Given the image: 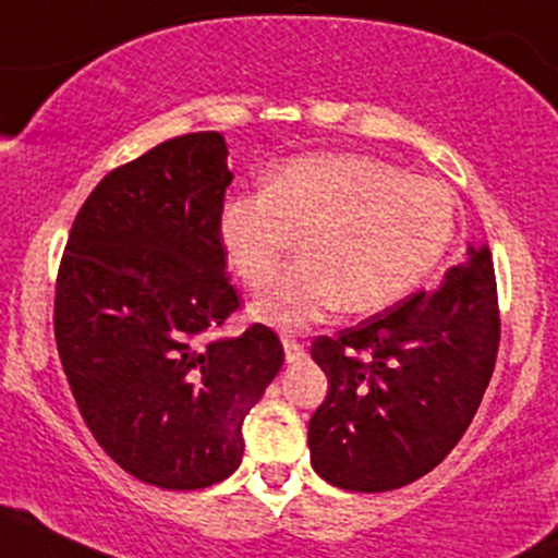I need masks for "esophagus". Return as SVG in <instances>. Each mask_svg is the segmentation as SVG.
<instances>
[{
	"label": "esophagus",
	"mask_w": 558,
	"mask_h": 558,
	"mask_svg": "<svg viewBox=\"0 0 558 558\" xmlns=\"http://www.w3.org/2000/svg\"><path fill=\"white\" fill-rule=\"evenodd\" d=\"M283 349H286V360H289V363H296V360L307 357V349L299 344V341L289 333L283 336Z\"/></svg>",
	"instance_id": "obj_1"
}]
</instances>
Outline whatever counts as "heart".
Returning a JSON list of instances; mask_svg holds the SVG:
<instances>
[{
    "label": "heart",
    "mask_w": 558,
    "mask_h": 558,
    "mask_svg": "<svg viewBox=\"0 0 558 558\" xmlns=\"http://www.w3.org/2000/svg\"><path fill=\"white\" fill-rule=\"evenodd\" d=\"M456 198L439 180L371 156L293 158L259 193L230 195L217 217L225 265L259 289L296 238L304 256L254 302L278 328H304L341 304L368 315L400 302L442 259Z\"/></svg>",
    "instance_id": "obj_1"
}]
</instances>
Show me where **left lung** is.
Segmentation results:
<instances>
[{"label":"left lung","instance_id":"8db88e82","mask_svg":"<svg viewBox=\"0 0 558 558\" xmlns=\"http://www.w3.org/2000/svg\"><path fill=\"white\" fill-rule=\"evenodd\" d=\"M500 347L498 283L487 246L469 248L432 293L378 312L312 357L328 395L310 418V458L323 480L387 493L421 480L463 437Z\"/></svg>","mask_w":558,"mask_h":558}]
</instances>
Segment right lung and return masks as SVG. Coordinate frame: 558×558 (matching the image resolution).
<instances>
[{"label": "right lung", "instance_id": "add662e5", "mask_svg": "<svg viewBox=\"0 0 558 558\" xmlns=\"http://www.w3.org/2000/svg\"><path fill=\"white\" fill-rule=\"evenodd\" d=\"M230 182L219 132L121 163L73 219L54 283V341L89 432L163 489L211 487L241 466L243 418L286 357L262 323L209 339L241 310L217 238Z\"/></svg>", "mask_w": 558, "mask_h": 558}]
</instances>
